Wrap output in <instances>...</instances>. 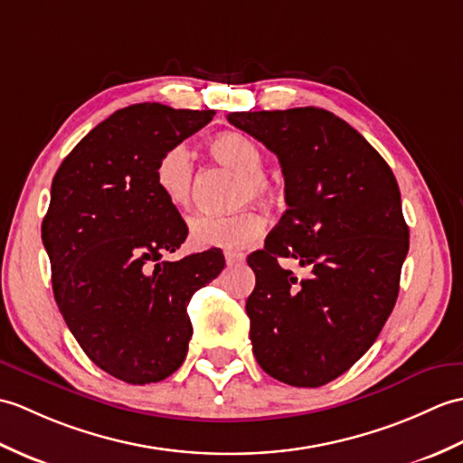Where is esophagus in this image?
Returning a JSON list of instances; mask_svg holds the SVG:
<instances>
[{"label": "esophagus", "instance_id": "obj_1", "mask_svg": "<svg viewBox=\"0 0 463 463\" xmlns=\"http://www.w3.org/2000/svg\"><path fill=\"white\" fill-rule=\"evenodd\" d=\"M245 261V255L243 253H235V251H225V263L230 267L233 265H240Z\"/></svg>", "mask_w": 463, "mask_h": 463}]
</instances>
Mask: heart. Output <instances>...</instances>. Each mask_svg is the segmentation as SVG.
<instances>
[{
  "label": "heart",
  "mask_w": 463,
  "mask_h": 463,
  "mask_svg": "<svg viewBox=\"0 0 463 463\" xmlns=\"http://www.w3.org/2000/svg\"><path fill=\"white\" fill-rule=\"evenodd\" d=\"M208 150L215 162L238 172L233 182V205L255 200L267 203L273 200V184L261 172L263 150L243 132H222L213 137ZM154 184L174 208H184L194 192V160L188 148L172 146L162 154L154 168ZM190 241L198 250H243L260 238L263 220L258 213L241 210L230 215L198 213L188 223Z\"/></svg>",
  "instance_id": "heart-1"
}]
</instances>
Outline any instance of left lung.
I'll use <instances>...</instances> for the list:
<instances>
[{
	"label": "left lung",
	"mask_w": 463,
	"mask_h": 463,
	"mask_svg": "<svg viewBox=\"0 0 463 463\" xmlns=\"http://www.w3.org/2000/svg\"><path fill=\"white\" fill-rule=\"evenodd\" d=\"M277 154L289 210L248 263L253 354L285 384L317 388L346 373L394 309L408 225L398 182L361 132L317 107L230 112ZM279 257L309 264L297 280Z\"/></svg>",
	"instance_id": "1"
}]
</instances>
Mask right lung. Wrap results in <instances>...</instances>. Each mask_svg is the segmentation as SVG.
Listing matches in <instances>:
<instances>
[{
	"label": "right lung",
	"instance_id": "right-lung-1",
	"mask_svg": "<svg viewBox=\"0 0 463 463\" xmlns=\"http://www.w3.org/2000/svg\"><path fill=\"white\" fill-rule=\"evenodd\" d=\"M213 110L140 102L92 128L61 164L41 240L69 331L102 371L128 384L176 373L188 354V303L220 275L218 250L162 260L188 235L154 184L164 152Z\"/></svg>",
	"mask_w": 463,
	"mask_h": 463
}]
</instances>
